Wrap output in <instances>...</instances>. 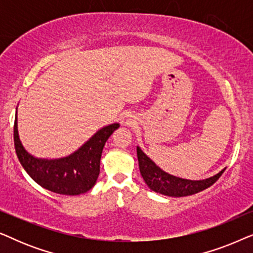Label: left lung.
Returning a JSON list of instances; mask_svg holds the SVG:
<instances>
[{
    "label": "left lung",
    "instance_id": "left-lung-1",
    "mask_svg": "<svg viewBox=\"0 0 253 253\" xmlns=\"http://www.w3.org/2000/svg\"><path fill=\"white\" fill-rule=\"evenodd\" d=\"M137 157L138 162H139L140 174L148 188L153 190L154 192L169 197H185L203 191V190L210 188L211 185L214 184L224 171V169H222L220 172H217L216 175L210 178L200 179V181H191V179L176 177V176L164 171L138 146Z\"/></svg>",
    "mask_w": 253,
    "mask_h": 253
}]
</instances>
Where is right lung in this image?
Returning <instances> with one entry per match:
<instances>
[{"label": "right lung", "mask_w": 253, "mask_h": 253, "mask_svg": "<svg viewBox=\"0 0 253 253\" xmlns=\"http://www.w3.org/2000/svg\"><path fill=\"white\" fill-rule=\"evenodd\" d=\"M119 126V123L109 124L96 131L72 154L48 160L33 157L24 148L19 139L16 112L13 140L17 158L31 178L42 188L60 195H81L91 190L96 183L103 146Z\"/></svg>", "instance_id": "obj_1"}]
</instances>
